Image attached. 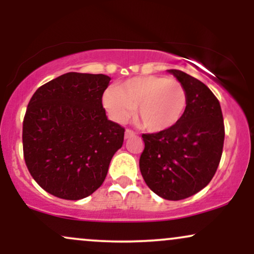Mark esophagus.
Returning a JSON list of instances; mask_svg holds the SVG:
<instances>
[{
	"label": "esophagus",
	"instance_id": "esophagus-1",
	"mask_svg": "<svg viewBox=\"0 0 254 254\" xmlns=\"http://www.w3.org/2000/svg\"><path fill=\"white\" fill-rule=\"evenodd\" d=\"M136 135V132L131 129H127L125 130V138H130V137H133Z\"/></svg>",
	"mask_w": 254,
	"mask_h": 254
}]
</instances>
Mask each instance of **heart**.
<instances>
[{
    "label": "heart",
    "instance_id": "obj_1",
    "mask_svg": "<svg viewBox=\"0 0 254 254\" xmlns=\"http://www.w3.org/2000/svg\"><path fill=\"white\" fill-rule=\"evenodd\" d=\"M103 104L117 123H125L136 109V118L142 127L159 132L180 121L188 106V94L179 81L150 75L131 77L107 89Z\"/></svg>",
    "mask_w": 254,
    "mask_h": 254
}]
</instances>
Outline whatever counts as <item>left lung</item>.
<instances>
[{
    "instance_id": "8db88e82",
    "label": "left lung",
    "mask_w": 254,
    "mask_h": 254,
    "mask_svg": "<svg viewBox=\"0 0 254 254\" xmlns=\"http://www.w3.org/2000/svg\"><path fill=\"white\" fill-rule=\"evenodd\" d=\"M185 87L188 106L170 129L143 133L139 170L157 196L180 200L205 188L216 173L224 142L220 101L208 87L182 70H168Z\"/></svg>"
}]
</instances>
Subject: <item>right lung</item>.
I'll use <instances>...</instances> for the list:
<instances>
[{"mask_svg":"<svg viewBox=\"0 0 254 254\" xmlns=\"http://www.w3.org/2000/svg\"><path fill=\"white\" fill-rule=\"evenodd\" d=\"M111 78L66 72L36 90L22 123L26 166L38 185L69 200L98 190L125 129L111 122L103 94Z\"/></svg>","mask_w":254,"mask_h":254,"instance_id":"1","label":"right lung"}]
</instances>
